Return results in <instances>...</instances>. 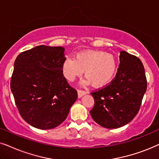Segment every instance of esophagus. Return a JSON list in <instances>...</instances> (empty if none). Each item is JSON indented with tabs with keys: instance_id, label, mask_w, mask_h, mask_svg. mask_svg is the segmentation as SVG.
<instances>
[{
	"instance_id": "34e87169",
	"label": "esophagus",
	"mask_w": 159,
	"mask_h": 159,
	"mask_svg": "<svg viewBox=\"0 0 159 159\" xmlns=\"http://www.w3.org/2000/svg\"><path fill=\"white\" fill-rule=\"evenodd\" d=\"M88 94V92L86 91H82V90H78V98H81V97H83L84 95Z\"/></svg>"
}]
</instances>
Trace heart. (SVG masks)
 Instances as JSON below:
<instances>
[{"label": "heart", "instance_id": "1", "mask_svg": "<svg viewBox=\"0 0 159 159\" xmlns=\"http://www.w3.org/2000/svg\"><path fill=\"white\" fill-rule=\"evenodd\" d=\"M84 75V83H91L94 87H102L109 84L117 70V62L113 54L103 51H86L78 53L74 60L67 58L62 64L65 78L73 81L75 78Z\"/></svg>", "mask_w": 159, "mask_h": 159}]
</instances>
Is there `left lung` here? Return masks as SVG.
<instances>
[{
    "label": "left lung",
    "mask_w": 159,
    "mask_h": 159,
    "mask_svg": "<svg viewBox=\"0 0 159 159\" xmlns=\"http://www.w3.org/2000/svg\"><path fill=\"white\" fill-rule=\"evenodd\" d=\"M116 78L105 88L91 93L94 106L90 114L99 125L107 129L121 127L138 113L147 89L143 63L125 51L120 52Z\"/></svg>",
    "instance_id": "obj_1"
}]
</instances>
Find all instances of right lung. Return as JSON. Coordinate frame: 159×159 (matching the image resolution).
Wrapping results in <instances>:
<instances>
[{
  "label": "right lung",
  "mask_w": 159,
  "mask_h": 159,
  "mask_svg": "<svg viewBox=\"0 0 159 159\" xmlns=\"http://www.w3.org/2000/svg\"><path fill=\"white\" fill-rule=\"evenodd\" d=\"M62 46H38L14 62L11 90L21 116L30 125L51 129L66 119L78 95L62 73Z\"/></svg>",
  "instance_id": "obj_1"
}]
</instances>
